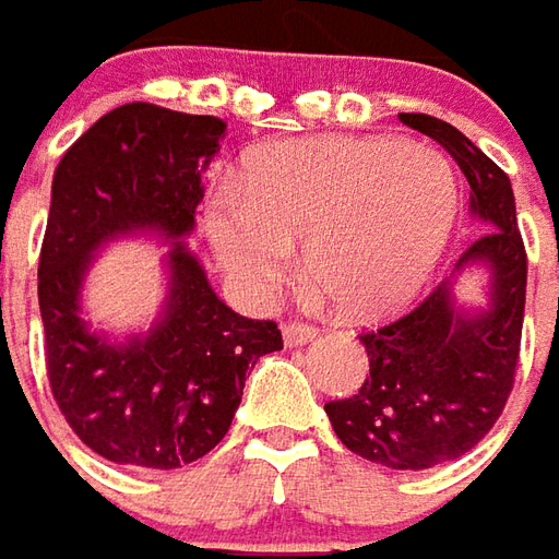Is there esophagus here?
I'll use <instances>...</instances> for the list:
<instances>
[{"mask_svg":"<svg viewBox=\"0 0 559 559\" xmlns=\"http://www.w3.org/2000/svg\"><path fill=\"white\" fill-rule=\"evenodd\" d=\"M318 335V330L311 326V323H302V320H290V323H284V345L299 347L311 342Z\"/></svg>","mask_w":559,"mask_h":559,"instance_id":"obj_1","label":"esophagus"}]
</instances>
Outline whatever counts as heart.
<instances>
[{
    "label": "heart",
    "instance_id": "obj_1",
    "mask_svg": "<svg viewBox=\"0 0 559 559\" xmlns=\"http://www.w3.org/2000/svg\"><path fill=\"white\" fill-rule=\"evenodd\" d=\"M460 214L451 163L400 139H296L260 147L241 185L212 193L214 257L251 296L290 278L302 246L308 278L338 314L381 318L436 269Z\"/></svg>",
    "mask_w": 559,
    "mask_h": 559
}]
</instances>
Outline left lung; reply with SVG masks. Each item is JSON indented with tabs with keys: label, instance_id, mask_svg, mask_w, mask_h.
Here are the masks:
<instances>
[{
	"label": "left lung",
	"instance_id": "left-lung-1",
	"mask_svg": "<svg viewBox=\"0 0 559 559\" xmlns=\"http://www.w3.org/2000/svg\"><path fill=\"white\" fill-rule=\"evenodd\" d=\"M400 117L442 144L469 181L472 212L487 233L456 269L490 266V308L463 314L451 302V281H442L402 318L362 330L369 374L350 400L323 408L347 451L390 469H429L472 451L509 402L521 360L526 251L509 175L439 117Z\"/></svg>",
	"mask_w": 559,
	"mask_h": 559
}]
</instances>
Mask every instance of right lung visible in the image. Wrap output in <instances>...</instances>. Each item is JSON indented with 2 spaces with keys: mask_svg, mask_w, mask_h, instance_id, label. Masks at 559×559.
Instances as JSON below:
<instances>
[{
  "mask_svg": "<svg viewBox=\"0 0 559 559\" xmlns=\"http://www.w3.org/2000/svg\"><path fill=\"white\" fill-rule=\"evenodd\" d=\"M226 123L130 103L78 139L50 187L38 257V308L53 402L90 451L120 466L181 469L226 436L245 378L281 350L275 320L236 314L217 299L197 257L175 241L166 318L130 345L87 333L78 290L90 253L132 229L178 239L193 229L205 169Z\"/></svg>",
  "mask_w": 559,
  "mask_h": 559,
  "instance_id": "obj_1",
  "label": "right lung"
}]
</instances>
